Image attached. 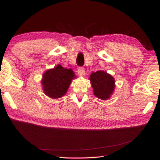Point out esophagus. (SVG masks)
Listing matches in <instances>:
<instances>
[{
  "instance_id": "1",
  "label": "esophagus",
  "mask_w": 160,
  "mask_h": 160,
  "mask_svg": "<svg viewBox=\"0 0 160 160\" xmlns=\"http://www.w3.org/2000/svg\"><path fill=\"white\" fill-rule=\"evenodd\" d=\"M78 73H79L80 76H83L85 73V70H84V68H83L82 67H79L78 68Z\"/></svg>"
}]
</instances>
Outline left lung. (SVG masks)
I'll use <instances>...</instances> for the list:
<instances>
[{
	"mask_svg": "<svg viewBox=\"0 0 160 160\" xmlns=\"http://www.w3.org/2000/svg\"><path fill=\"white\" fill-rule=\"evenodd\" d=\"M89 80L94 95L101 100L109 98L115 88L114 78L103 71H98L91 74Z\"/></svg>",
	"mask_w": 160,
	"mask_h": 160,
	"instance_id": "8db88e82",
	"label": "left lung"
}]
</instances>
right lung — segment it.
<instances>
[{"instance_id": "1", "label": "right lung", "mask_w": 160, "mask_h": 160, "mask_svg": "<svg viewBox=\"0 0 160 160\" xmlns=\"http://www.w3.org/2000/svg\"><path fill=\"white\" fill-rule=\"evenodd\" d=\"M74 78L72 70L65 69L59 64L53 69L47 71L42 80L45 93L53 99L62 97L67 93L71 80Z\"/></svg>"}]
</instances>
